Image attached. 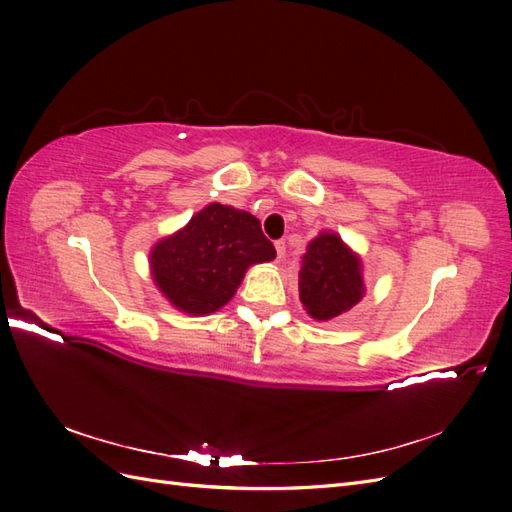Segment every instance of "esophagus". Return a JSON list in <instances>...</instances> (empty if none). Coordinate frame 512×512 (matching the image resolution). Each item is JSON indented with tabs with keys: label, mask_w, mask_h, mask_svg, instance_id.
Masks as SVG:
<instances>
[{
	"label": "esophagus",
	"mask_w": 512,
	"mask_h": 512,
	"mask_svg": "<svg viewBox=\"0 0 512 512\" xmlns=\"http://www.w3.org/2000/svg\"><path fill=\"white\" fill-rule=\"evenodd\" d=\"M275 252H277V258H284L286 243L284 241H275Z\"/></svg>",
	"instance_id": "esophagus-1"
}]
</instances>
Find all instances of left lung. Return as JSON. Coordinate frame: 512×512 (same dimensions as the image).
<instances>
[{
    "label": "left lung",
    "mask_w": 512,
    "mask_h": 512,
    "mask_svg": "<svg viewBox=\"0 0 512 512\" xmlns=\"http://www.w3.org/2000/svg\"><path fill=\"white\" fill-rule=\"evenodd\" d=\"M365 294L359 254L335 232L322 230L301 258L299 299L314 320L344 316Z\"/></svg>",
    "instance_id": "left-lung-1"
}]
</instances>
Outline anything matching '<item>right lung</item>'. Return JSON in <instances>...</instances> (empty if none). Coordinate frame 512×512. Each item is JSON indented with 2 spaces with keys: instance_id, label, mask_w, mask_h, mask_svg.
<instances>
[{
  "instance_id": "obj_1",
  "label": "right lung",
  "mask_w": 512,
  "mask_h": 512,
  "mask_svg": "<svg viewBox=\"0 0 512 512\" xmlns=\"http://www.w3.org/2000/svg\"><path fill=\"white\" fill-rule=\"evenodd\" d=\"M273 258L275 247L252 213L211 203L153 245L149 265L170 305L205 316L235 297L247 269Z\"/></svg>"
}]
</instances>
